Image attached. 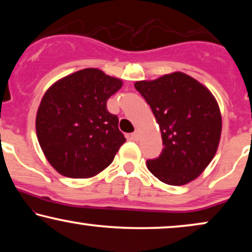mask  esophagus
<instances>
[{
  "mask_svg": "<svg viewBox=\"0 0 252 252\" xmlns=\"http://www.w3.org/2000/svg\"><path fill=\"white\" fill-rule=\"evenodd\" d=\"M132 139L135 140V141L140 139V132H139V130H135V132L132 134Z\"/></svg>",
  "mask_w": 252,
  "mask_h": 252,
  "instance_id": "obj_1",
  "label": "esophagus"
}]
</instances>
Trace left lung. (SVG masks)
<instances>
[{
  "label": "left lung",
  "instance_id": "left-lung-1",
  "mask_svg": "<svg viewBox=\"0 0 252 252\" xmlns=\"http://www.w3.org/2000/svg\"><path fill=\"white\" fill-rule=\"evenodd\" d=\"M159 125L163 150L147 167L166 185L182 186L211 163L221 134V115L212 93L194 78L174 72L135 82Z\"/></svg>",
  "mask_w": 252,
  "mask_h": 252
}]
</instances>
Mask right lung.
Returning <instances> with one entry per match:
<instances>
[{"label": "right lung", "instance_id": "1", "mask_svg": "<svg viewBox=\"0 0 252 252\" xmlns=\"http://www.w3.org/2000/svg\"><path fill=\"white\" fill-rule=\"evenodd\" d=\"M123 86L97 68H84L51 86L41 99L35 127L44 156L67 178H91L112 163L125 143L106 101Z\"/></svg>", "mask_w": 252, "mask_h": 252}]
</instances>
